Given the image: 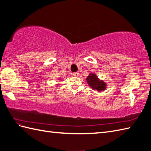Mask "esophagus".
Segmentation results:
<instances>
[{
  "instance_id": "1",
  "label": "esophagus",
  "mask_w": 151,
  "mask_h": 151,
  "mask_svg": "<svg viewBox=\"0 0 151 151\" xmlns=\"http://www.w3.org/2000/svg\"><path fill=\"white\" fill-rule=\"evenodd\" d=\"M73 75L74 76H76V77H77V76H79V72H74V73H73Z\"/></svg>"
}]
</instances>
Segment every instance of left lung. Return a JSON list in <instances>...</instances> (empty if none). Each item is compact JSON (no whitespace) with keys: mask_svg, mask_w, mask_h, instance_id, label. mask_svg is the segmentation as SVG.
Here are the masks:
<instances>
[{"mask_svg":"<svg viewBox=\"0 0 151 151\" xmlns=\"http://www.w3.org/2000/svg\"><path fill=\"white\" fill-rule=\"evenodd\" d=\"M87 82L89 84V86L93 88V90L96 89L98 91H102L105 90L106 88V83L102 81H100L96 75L90 74L89 76L86 78Z\"/></svg>","mask_w":151,"mask_h":151,"instance_id":"1","label":"left lung"}]
</instances>
